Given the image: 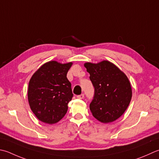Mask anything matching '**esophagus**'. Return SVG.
Listing matches in <instances>:
<instances>
[{
  "instance_id": "34e87169",
  "label": "esophagus",
  "mask_w": 159,
  "mask_h": 159,
  "mask_svg": "<svg viewBox=\"0 0 159 159\" xmlns=\"http://www.w3.org/2000/svg\"><path fill=\"white\" fill-rule=\"evenodd\" d=\"M76 97L78 98H79V99H83V98H84V94H80V95H78Z\"/></svg>"
}]
</instances>
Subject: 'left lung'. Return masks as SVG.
Instances as JSON below:
<instances>
[{"label":"left lung","instance_id":"8db88e82","mask_svg":"<svg viewBox=\"0 0 159 159\" xmlns=\"http://www.w3.org/2000/svg\"><path fill=\"white\" fill-rule=\"evenodd\" d=\"M94 94L89 109L98 120L107 123L122 115L132 98V88L126 75L107 61L85 64Z\"/></svg>","mask_w":159,"mask_h":159}]
</instances>
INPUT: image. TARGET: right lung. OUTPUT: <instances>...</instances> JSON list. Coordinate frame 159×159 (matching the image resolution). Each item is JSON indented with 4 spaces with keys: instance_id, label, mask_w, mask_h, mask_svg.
Masks as SVG:
<instances>
[{
    "instance_id": "obj_1",
    "label": "right lung",
    "mask_w": 159,
    "mask_h": 159,
    "mask_svg": "<svg viewBox=\"0 0 159 159\" xmlns=\"http://www.w3.org/2000/svg\"><path fill=\"white\" fill-rule=\"evenodd\" d=\"M72 63L61 64L49 61L42 65L31 78L28 101L34 114L48 124L61 120L74 94L67 74Z\"/></svg>"
}]
</instances>
